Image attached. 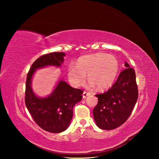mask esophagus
Wrapping results in <instances>:
<instances>
[{
	"label": "esophagus",
	"instance_id": "1",
	"mask_svg": "<svg viewBox=\"0 0 159 159\" xmlns=\"http://www.w3.org/2000/svg\"><path fill=\"white\" fill-rule=\"evenodd\" d=\"M90 95V93L89 92H87V91H84V93H83V98L85 99L86 97H87V96H88V95Z\"/></svg>",
	"mask_w": 159,
	"mask_h": 159
}]
</instances>
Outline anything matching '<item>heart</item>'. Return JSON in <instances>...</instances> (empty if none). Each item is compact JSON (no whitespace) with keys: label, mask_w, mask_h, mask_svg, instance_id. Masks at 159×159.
Returning <instances> with one entry per match:
<instances>
[{"label":"heart","mask_w":159,"mask_h":159,"mask_svg":"<svg viewBox=\"0 0 159 159\" xmlns=\"http://www.w3.org/2000/svg\"><path fill=\"white\" fill-rule=\"evenodd\" d=\"M119 63L116 57L103 53L89 54L80 57L75 64L68 67V78L70 84L78 87L84 82L87 74L89 81L87 86L94 85L99 89L107 88L116 79Z\"/></svg>","instance_id":"heart-1"}]
</instances>
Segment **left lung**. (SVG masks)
I'll return each mask as SVG.
<instances>
[{
  "label": "left lung",
  "instance_id": "1",
  "mask_svg": "<svg viewBox=\"0 0 159 159\" xmlns=\"http://www.w3.org/2000/svg\"><path fill=\"white\" fill-rule=\"evenodd\" d=\"M126 69L120 73L117 81L106 92L95 95L98 103L93 109L97 126L112 130L121 126L131 115L138 99L136 75L127 62Z\"/></svg>",
  "mask_w": 159,
  "mask_h": 159
}]
</instances>
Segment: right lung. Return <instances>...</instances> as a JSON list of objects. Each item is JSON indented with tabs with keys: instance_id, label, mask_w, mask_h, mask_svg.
Here are the masks:
<instances>
[{
	"instance_id": "add662e5",
	"label": "right lung",
	"mask_w": 159,
	"mask_h": 159,
	"mask_svg": "<svg viewBox=\"0 0 159 159\" xmlns=\"http://www.w3.org/2000/svg\"><path fill=\"white\" fill-rule=\"evenodd\" d=\"M65 56L64 52H53L40 56L32 64L26 78L25 103L28 111L38 126L54 133L68 129L73 117V107L82 99L84 91L73 88L61 80L50 95L39 98L32 90V79L37 69L61 66Z\"/></svg>"
}]
</instances>
